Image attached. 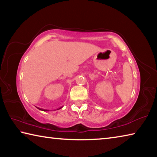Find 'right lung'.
Here are the masks:
<instances>
[{"label":"right lung","instance_id":"1","mask_svg":"<svg viewBox=\"0 0 157 157\" xmlns=\"http://www.w3.org/2000/svg\"><path fill=\"white\" fill-rule=\"evenodd\" d=\"M63 107H59V108H58L57 110H59V109H62ZM37 109H39V110H41V111H49V110H47V109H41V108H39V107H36Z\"/></svg>","mask_w":157,"mask_h":157}]
</instances>
